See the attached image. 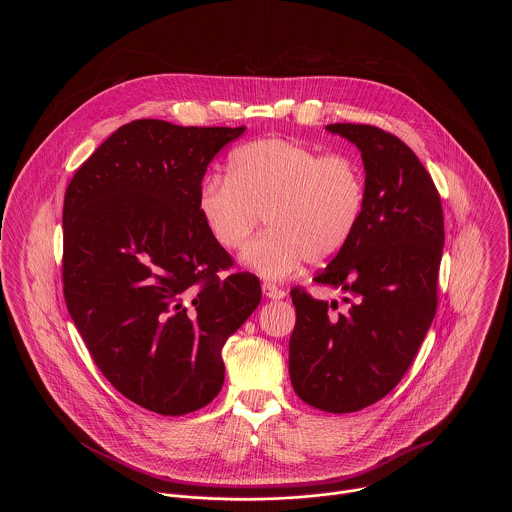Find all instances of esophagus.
<instances>
[{
    "label": "esophagus",
    "instance_id": "34e87169",
    "mask_svg": "<svg viewBox=\"0 0 512 512\" xmlns=\"http://www.w3.org/2000/svg\"><path fill=\"white\" fill-rule=\"evenodd\" d=\"M262 292L268 297V299H284L288 293L284 292L282 288L274 286V284H264L262 286Z\"/></svg>",
    "mask_w": 512,
    "mask_h": 512
}]
</instances>
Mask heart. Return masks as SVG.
I'll return each mask as SVG.
<instances>
[{"label":"heart","instance_id":"obj_1","mask_svg":"<svg viewBox=\"0 0 512 512\" xmlns=\"http://www.w3.org/2000/svg\"><path fill=\"white\" fill-rule=\"evenodd\" d=\"M365 209V171L355 157L282 138L236 147L228 175L211 173L199 189V213L226 250L240 248L266 215L270 228L240 254L266 280H284L307 260L335 258Z\"/></svg>","mask_w":512,"mask_h":512}]
</instances>
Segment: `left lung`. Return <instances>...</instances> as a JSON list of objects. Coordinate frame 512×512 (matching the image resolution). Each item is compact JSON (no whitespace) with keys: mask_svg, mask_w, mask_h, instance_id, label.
Here are the masks:
<instances>
[{"mask_svg":"<svg viewBox=\"0 0 512 512\" xmlns=\"http://www.w3.org/2000/svg\"><path fill=\"white\" fill-rule=\"evenodd\" d=\"M361 151L366 209L351 242L313 282L347 309L293 288L290 378L309 406L349 414L384 398L412 365L438 305L443 211L438 189L396 136L365 124L325 128Z\"/></svg>","mask_w":512,"mask_h":512,"instance_id":"1","label":"left lung"}]
</instances>
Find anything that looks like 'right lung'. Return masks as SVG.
<instances>
[{
  "mask_svg": "<svg viewBox=\"0 0 512 512\" xmlns=\"http://www.w3.org/2000/svg\"><path fill=\"white\" fill-rule=\"evenodd\" d=\"M238 128L134 120L74 173L65 193L69 313L108 382L161 416L195 412L224 382L222 347L262 299L199 213V189Z\"/></svg>",
  "mask_w": 512,
  "mask_h": 512,
  "instance_id": "add662e5",
  "label": "right lung"
}]
</instances>
